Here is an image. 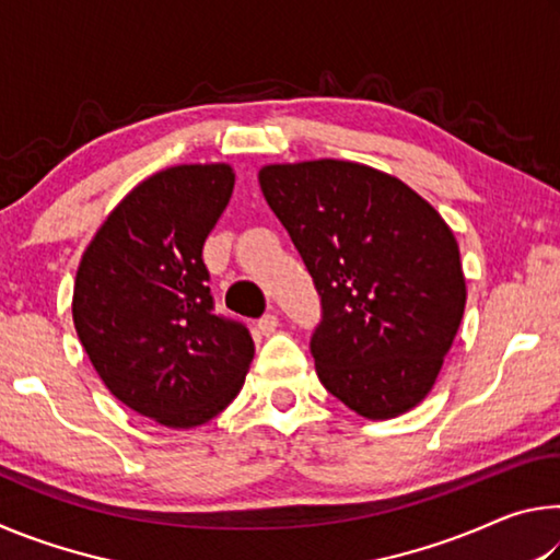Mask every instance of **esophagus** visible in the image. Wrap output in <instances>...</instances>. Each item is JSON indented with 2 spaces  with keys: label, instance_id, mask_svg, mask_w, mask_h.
I'll return each instance as SVG.
<instances>
[{
  "label": "esophagus",
  "instance_id": "obj_1",
  "mask_svg": "<svg viewBox=\"0 0 560 560\" xmlns=\"http://www.w3.org/2000/svg\"><path fill=\"white\" fill-rule=\"evenodd\" d=\"M257 328L261 330V336H271L273 330L279 328V318L273 316V314H267V316H261L259 320H257Z\"/></svg>",
  "mask_w": 560,
  "mask_h": 560
}]
</instances>
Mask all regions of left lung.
<instances>
[{"mask_svg":"<svg viewBox=\"0 0 560 560\" xmlns=\"http://www.w3.org/2000/svg\"><path fill=\"white\" fill-rule=\"evenodd\" d=\"M259 185L320 296L318 381L368 420L412 410L467 303L447 222L402 179L348 160L267 165Z\"/></svg>","mask_w":560,"mask_h":560,"instance_id":"8db88e82","label":"left lung"}]
</instances>
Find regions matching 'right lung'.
<instances>
[{
    "mask_svg": "<svg viewBox=\"0 0 560 560\" xmlns=\"http://www.w3.org/2000/svg\"><path fill=\"white\" fill-rule=\"evenodd\" d=\"M230 165H177L122 197L83 252L73 326L108 390L165 428H197L242 390L254 340L214 314L202 261Z\"/></svg>",
    "mask_w": 560,
    "mask_h": 560,
    "instance_id": "right-lung-1",
    "label": "right lung"
}]
</instances>
